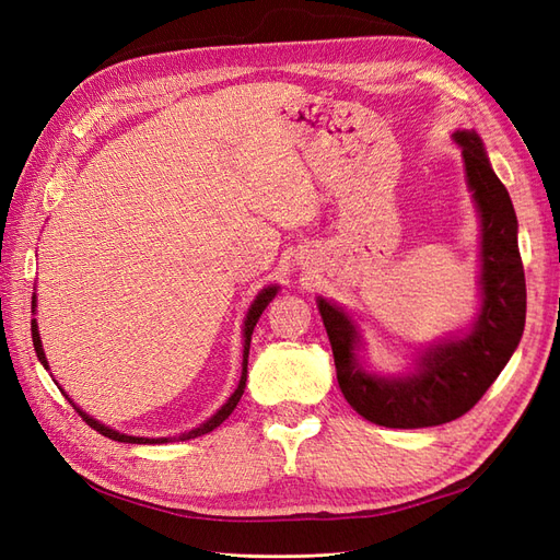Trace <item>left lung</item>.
I'll list each match as a JSON object with an SVG mask.
<instances>
[{
  "label": "left lung",
  "instance_id": "left-lung-1",
  "mask_svg": "<svg viewBox=\"0 0 560 560\" xmlns=\"http://www.w3.org/2000/svg\"><path fill=\"white\" fill-rule=\"evenodd\" d=\"M453 140L463 147L467 184L481 217V308L469 334L430 346L413 374L385 378L369 374L358 360L354 350L362 343L350 315L317 299L338 387L354 411L383 428H432L465 416L510 362L525 325V276L512 198L477 132L457 130Z\"/></svg>",
  "mask_w": 560,
  "mask_h": 560
}]
</instances>
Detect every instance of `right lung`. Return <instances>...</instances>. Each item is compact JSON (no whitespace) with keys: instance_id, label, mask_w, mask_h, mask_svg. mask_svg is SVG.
I'll return each instance as SVG.
<instances>
[{"instance_id":"add662e5","label":"right lung","mask_w":560,"mask_h":560,"mask_svg":"<svg viewBox=\"0 0 560 560\" xmlns=\"http://www.w3.org/2000/svg\"><path fill=\"white\" fill-rule=\"evenodd\" d=\"M276 294H278V284H270V287H264V290L259 292V296L254 299V303L249 306V311H247V317H245V327H243V336H245V343H243V374H241V383H238V387H235V393L229 397V401L222 406V409H219L212 418H208L206 422H202V425H198V428H194V430H189V432H184V434H179L177 439L179 442H186V439H196V436H200V434H208V432H212L214 428H219L222 425V422L233 413V409L235 406H238V401H241V397H243V393H245V381H247V358H249V341H252V331H254V327H257V322H259V317H261V313L266 311V306L270 301L276 299ZM32 308H35V296H32ZM32 343H35V352H37V358H39V362L48 369V362H46V354H44V348H42V338H39V329H37V319H32ZM62 389V387H60ZM67 397V395H65ZM70 399V397H67ZM70 404L74 406V411L86 420V425H91L95 432H100V434H105V436H109V439H114V442H124V444H167V442H173V436H159V439H147V436H130V434H121V432H116V430H109L107 425H103V422H97L95 418H91L86 411H81L79 406L70 399Z\"/></svg>"}]
</instances>
